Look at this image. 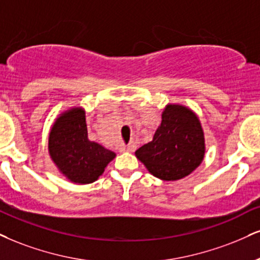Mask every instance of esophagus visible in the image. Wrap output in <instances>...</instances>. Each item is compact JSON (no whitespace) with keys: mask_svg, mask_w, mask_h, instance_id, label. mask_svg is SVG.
Instances as JSON below:
<instances>
[{"mask_svg":"<svg viewBox=\"0 0 260 260\" xmlns=\"http://www.w3.org/2000/svg\"><path fill=\"white\" fill-rule=\"evenodd\" d=\"M134 148V144H128V145H122L121 146V151H133Z\"/></svg>","mask_w":260,"mask_h":260,"instance_id":"esophagus-1","label":"esophagus"}]
</instances>
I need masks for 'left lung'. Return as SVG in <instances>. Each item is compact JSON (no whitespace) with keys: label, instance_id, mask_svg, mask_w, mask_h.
<instances>
[{"label":"left lung","instance_id":"left-lung-1","mask_svg":"<svg viewBox=\"0 0 260 260\" xmlns=\"http://www.w3.org/2000/svg\"><path fill=\"white\" fill-rule=\"evenodd\" d=\"M205 155V138L199 118L191 110L168 105L154 139L136 151L152 176L178 180L199 167Z\"/></svg>","mask_w":260,"mask_h":260}]
</instances>
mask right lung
<instances>
[{
    "mask_svg": "<svg viewBox=\"0 0 260 260\" xmlns=\"http://www.w3.org/2000/svg\"><path fill=\"white\" fill-rule=\"evenodd\" d=\"M49 154L58 168L74 183L89 184L102 176L115 152L90 142L84 112L73 109L62 114L52 127Z\"/></svg>",
    "mask_w": 260,
    "mask_h": 260,
    "instance_id": "right-lung-1",
    "label": "right lung"
}]
</instances>
